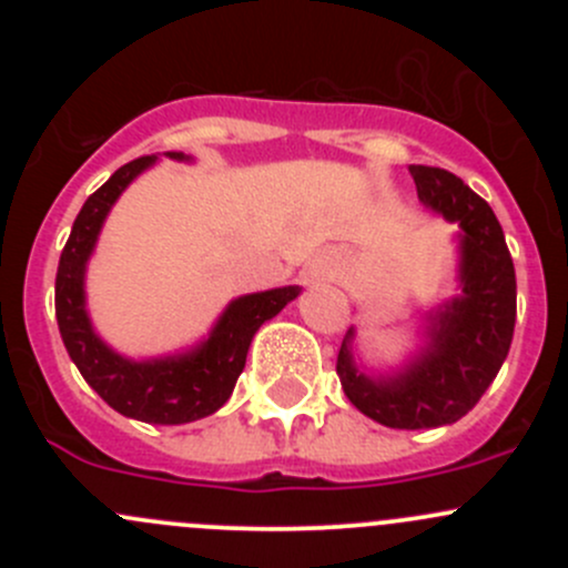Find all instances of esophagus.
<instances>
[{
    "mask_svg": "<svg viewBox=\"0 0 568 568\" xmlns=\"http://www.w3.org/2000/svg\"><path fill=\"white\" fill-rule=\"evenodd\" d=\"M324 280H329V261H326V257H316V261L307 266L305 283L307 285H318V283H324Z\"/></svg>",
    "mask_w": 568,
    "mask_h": 568,
    "instance_id": "obj_1",
    "label": "esophagus"
}]
</instances>
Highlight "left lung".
I'll use <instances>...</instances> for the list:
<instances>
[{"label":"left lung","instance_id":"8db88e82","mask_svg":"<svg viewBox=\"0 0 568 568\" xmlns=\"http://www.w3.org/2000/svg\"><path fill=\"white\" fill-rule=\"evenodd\" d=\"M417 200L456 233V296L417 313V346L398 368L357 363V329L337 352L346 398L387 428H439L462 420L506 363L517 321V277L495 211L448 170L409 164Z\"/></svg>","mask_w":568,"mask_h":568}]
</instances>
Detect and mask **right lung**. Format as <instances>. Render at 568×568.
Wrapping results in <instances>:
<instances>
[{"mask_svg":"<svg viewBox=\"0 0 568 568\" xmlns=\"http://www.w3.org/2000/svg\"><path fill=\"white\" fill-rule=\"evenodd\" d=\"M173 162H192L186 153H164ZM159 156H142L123 164L99 192L84 200L60 255L54 285L57 324L73 365L90 387L120 415L153 426H181L214 415L231 398L236 379L247 363L250 343L261 324L277 316L302 294L300 285L257 291L227 302L209 335L194 346L162 357L134 359L114 352L95 332L88 311V263L99 244L109 211L120 194Z\"/></svg>","mask_w":568,"mask_h":568,"instance_id":"add662e5","label":"right lung"}]
</instances>
